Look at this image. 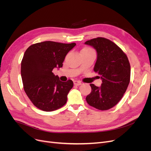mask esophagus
Listing matches in <instances>:
<instances>
[{
  "label": "esophagus",
  "mask_w": 151,
  "mask_h": 151,
  "mask_svg": "<svg viewBox=\"0 0 151 151\" xmlns=\"http://www.w3.org/2000/svg\"><path fill=\"white\" fill-rule=\"evenodd\" d=\"M74 84L76 86H80L81 84V83L79 81H74Z\"/></svg>",
  "instance_id": "34e87169"
}]
</instances>
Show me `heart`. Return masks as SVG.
I'll return each mask as SVG.
<instances>
[{"label":"heart","instance_id":"1","mask_svg":"<svg viewBox=\"0 0 151 151\" xmlns=\"http://www.w3.org/2000/svg\"><path fill=\"white\" fill-rule=\"evenodd\" d=\"M91 49L89 48H84L81 50V52H83V51H91Z\"/></svg>","mask_w":151,"mask_h":151}]
</instances>
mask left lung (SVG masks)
<instances>
[{"mask_svg":"<svg viewBox=\"0 0 151 151\" xmlns=\"http://www.w3.org/2000/svg\"><path fill=\"white\" fill-rule=\"evenodd\" d=\"M97 52L94 71L102 80L100 87L91 84V92L86 98L90 106L107 110L120 101L130 79V65L126 54L108 39L98 37L84 43Z\"/></svg>","mask_w":151,"mask_h":151,"instance_id":"8db88e82","label":"left lung"}]
</instances>
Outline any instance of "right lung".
<instances>
[{
  "label": "right lung",
  "instance_id": "1",
  "mask_svg": "<svg viewBox=\"0 0 151 151\" xmlns=\"http://www.w3.org/2000/svg\"><path fill=\"white\" fill-rule=\"evenodd\" d=\"M76 45L47 41L32 45L26 50L21 77L25 93L36 107L52 111L66 103L74 84L72 80L60 81L52 70L62 67L67 54Z\"/></svg>",
  "mask_w": 151,
  "mask_h": 151
}]
</instances>
